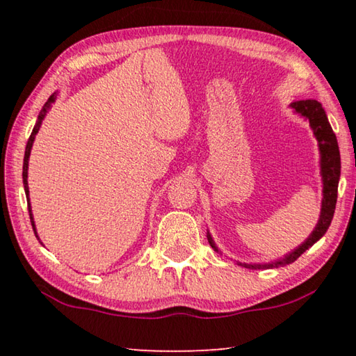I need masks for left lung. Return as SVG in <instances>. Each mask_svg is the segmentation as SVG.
<instances>
[{"label":"left lung","mask_w":356,"mask_h":356,"mask_svg":"<svg viewBox=\"0 0 356 356\" xmlns=\"http://www.w3.org/2000/svg\"><path fill=\"white\" fill-rule=\"evenodd\" d=\"M291 108L293 113H297L298 116L305 118L309 122V127L312 129L316 140L318 143V152H321V176H322V207H321V216L314 227V231L309 234V237L305 240L303 243L298 245V248L292 250L276 261H272L268 264H242L237 262L238 265L246 268H276V267H284L297 261V259L303 254V252L311 248L312 245L318 242L325 232L328 231L333 220L334 209H336V200H337V185H339L341 177V155H339V146H337V140L333 129L328 122L327 114L322 105L317 100H300L291 104ZM207 240L212 248L216 252H221L218 246L215 245L210 232H207Z\"/></svg>","instance_id":"obj_1"}]
</instances>
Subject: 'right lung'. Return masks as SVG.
<instances>
[{
	"instance_id": "add662e5",
	"label": "right lung",
	"mask_w": 356,
	"mask_h": 356,
	"mask_svg": "<svg viewBox=\"0 0 356 356\" xmlns=\"http://www.w3.org/2000/svg\"><path fill=\"white\" fill-rule=\"evenodd\" d=\"M58 99V92H53L50 97H48V100L45 102V105L42 106V110L39 113L38 116V120H35V125L33 129V134L31 136H29V140L26 143V149H25V159H23V186H25V193H26V201H28V210H29V218H31V225H33V229H34V234L35 237L39 238L38 236V231H35V225H34V216H33V210H31V204H29V186H28V161H29V155H31V149H33V143L35 140V135H38V131L40 129L42 125V120H44V118L47 116L48 110H50L51 105L55 104ZM42 243V242H40Z\"/></svg>"
}]
</instances>
